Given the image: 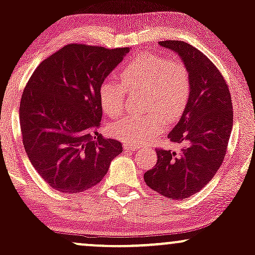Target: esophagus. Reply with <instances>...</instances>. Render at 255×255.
Wrapping results in <instances>:
<instances>
[{
  "label": "esophagus",
  "mask_w": 255,
  "mask_h": 255,
  "mask_svg": "<svg viewBox=\"0 0 255 255\" xmlns=\"http://www.w3.org/2000/svg\"><path fill=\"white\" fill-rule=\"evenodd\" d=\"M124 148H125L126 151L133 152V151H135L137 147H136L135 145H133V144H127V142H125V144H124Z\"/></svg>",
  "instance_id": "34e87169"
}]
</instances>
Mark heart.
Masks as SVG:
<instances>
[{
    "instance_id": "1",
    "label": "heart",
    "mask_w": 255,
    "mask_h": 255,
    "mask_svg": "<svg viewBox=\"0 0 255 255\" xmlns=\"http://www.w3.org/2000/svg\"><path fill=\"white\" fill-rule=\"evenodd\" d=\"M119 77L127 90H144L141 107L147 111L128 115L111 125V134L127 144H140L159 134L164 119L170 122L180 119L191 96L187 67L181 61H166L151 52L136 55L125 64ZM123 87L105 80L99 87L101 107L111 119L119 118L125 110L127 93Z\"/></svg>"
}]
</instances>
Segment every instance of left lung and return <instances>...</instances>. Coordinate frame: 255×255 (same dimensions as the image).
<instances>
[{
    "label": "left lung",
    "mask_w": 255,
    "mask_h": 255,
    "mask_svg": "<svg viewBox=\"0 0 255 255\" xmlns=\"http://www.w3.org/2000/svg\"><path fill=\"white\" fill-rule=\"evenodd\" d=\"M187 67L191 96L169 140L180 144L178 152L157 150V164L144 180L154 192L181 200L203 189L223 162L233 129V103L221 72L203 52L186 42L164 40Z\"/></svg>",
    "instance_id": "obj_1"
}]
</instances>
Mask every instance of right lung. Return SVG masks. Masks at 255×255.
<instances>
[{
  "mask_svg": "<svg viewBox=\"0 0 255 255\" xmlns=\"http://www.w3.org/2000/svg\"><path fill=\"white\" fill-rule=\"evenodd\" d=\"M129 48L68 44L43 61L26 85L19 118L28 159L49 186L64 194L92 188L122 152L98 133L99 87Z\"/></svg>",
  "mask_w": 255,
  "mask_h": 255,
  "instance_id": "obj_1",
  "label": "right lung"
}]
</instances>
